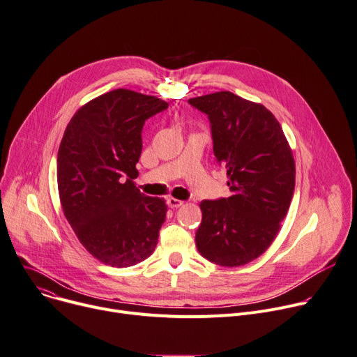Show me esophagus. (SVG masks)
<instances>
[{
  "instance_id": "obj_1",
  "label": "esophagus",
  "mask_w": 357,
  "mask_h": 357,
  "mask_svg": "<svg viewBox=\"0 0 357 357\" xmlns=\"http://www.w3.org/2000/svg\"><path fill=\"white\" fill-rule=\"evenodd\" d=\"M166 202H167V206L172 208H177V207L183 206V202L178 199H174V197H169Z\"/></svg>"
}]
</instances>
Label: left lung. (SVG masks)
<instances>
[{
  "mask_svg": "<svg viewBox=\"0 0 357 357\" xmlns=\"http://www.w3.org/2000/svg\"><path fill=\"white\" fill-rule=\"evenodd\" d=\"M207 114L213 151L227 170L231 196L203 200L200 255L223 267L244 266L276 238L294 191L296 167L282 126L268 109L230 91L188 100Z\"/></svg>",
  "mask_w": 357,
  "mask_h": 357,
  "instance_id": "left-lung-1",
  "label": "left lung"
}]
</instances>
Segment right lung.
Wrapping results in <instances>:
<instances>
[{"mask_svg": "<svg viewBox=\"0 0 357 357\" xmlns=\"http://www.w3.org/2000/svg\"><path fill=\"white\" fill-rule=\"evenodd\" d=\"M169 107L126 89L105 93L70 120L57 155L64 215L87 252L113 267H128L155 249L166 202L135 187L147 119Z\"/></svg>", "mask_w": 357, "mask_h": 357, "instance_id": "1", "label": "right lung"}]
</instances>
